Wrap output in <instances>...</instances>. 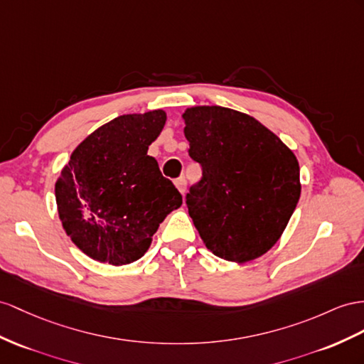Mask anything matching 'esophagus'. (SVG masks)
<instances>
[{"label": "esophagus", "mask_w": 364, "mask_h": 364, "mask_svg": "<svg viewBox=\"0 0 364 364\" xmlns=\"http://www.w3.org/2000/svg\"><path fill=\"white\" fill-rule=\"evenodd\" d=\"M186 186H188V184H186L184 176H181V178H178V180L175 181V188L178 189V192L183 193V195H184V192H186Z\"/></svg>", "instance_id": "1"}]
</instances>
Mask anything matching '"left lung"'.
I'll list each match as a JSON object with an SVG mask.
<instances>
[{"instance_id":"1","label":"left lung","mask_w":364,"mask_h":364,"mask_svg":"<svg viewBox=\"0 0 364 364\" xmlns=\"http://www.w3.org/2000/svg\"><path fill=\"white\" fill-rule=\"evenodd\" d=\"M189 155L203 178L186 197L189 215L213 255L247 263L283 235L300 200V166L272 130L221 106L184 110Z\"/></svg>"}]
</instances>
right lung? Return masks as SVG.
Masks as SVG:
<instances>
[{"label":"right lung","mask_w":364,"mask_h":364,"mask_svg":"<svg viewBox=\"0 0 364 364\" xmlns=\"http://www.w3.org/2000/svg\"><path fill=\"white\" fill-rule=\"evenodd\" d=\"M163 109L117 117L86 136L55 183L63 229L81 252L123 266L141 258L181 195L147 151L166 124Z\"/></svg>","instance_id":"1"}]
</instances>
